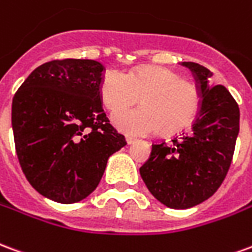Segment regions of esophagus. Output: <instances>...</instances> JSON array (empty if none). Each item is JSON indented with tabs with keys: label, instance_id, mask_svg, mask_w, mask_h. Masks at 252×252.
I'll list each match as a JSON object with an SVG mask.
<instances>
[{
	"label": "esophagus",
	"instance_id": "esophagus-1",
	"mask_svg": "<svg viewBox=\"0 0 252 252\" xmlns=\"http://www.w3.org/2000/svg\"><path fill=\"white\" fill-rule=\"evenodd\" d=\"M126 141H127L128 145H131L137 141V138H135V137H131V135H126Z\"/></svg>",
	"mask_w": 252,
	"mask_h": 252
}]
</instances>
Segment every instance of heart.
Segmentation results:
<instances>
[{
  "label": "heart",
  "instance_id": "obj_1",
  "mask_svg": "<svg viewBox=\"0 0 252 252\" xmlns=\"http://www.w3.org/2000/svg\"><path fill=\"white\" fill-rule=\"evenodd\" d=\"M99 94L111 113L126 109L140 99L141 108L113 117L119 130L134 135L159 128L164 134L180 131L193 121L200 106L196 86L165 67H141L126 75L110 69L102 78Z\"/></svg>",
  "mask_w": 252,
  "mask_h": 252
}]
</instances>
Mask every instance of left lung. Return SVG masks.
<instances>
[{
    "label": "left lung",
    "instance_id": "1",
    "mask_svg": "<svg viewBox=\"0 0 252 252\" xmlns=\"http://www.w3.org/2000/svg\"><path fill=\"white\" fill-rule=\"evenodd\" d=\"M197 82L201 104L190 130L170 144L152 145L139 173L150 193L174 209L192 208L209 199L223 183L239 134V106L224 86L211 84L212 72L183 62Z\"/></svg>",
    "mask_w": 252,
    "mask_h": 252
}]
</instances>
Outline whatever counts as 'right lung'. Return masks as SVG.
Instances as JSON below:
<instances>
[{"mask_svg":"<svg viewBox=\"0 0 252 252\" xmlns=\"http://www.w3.org/2000/svg\"><path fill=\"white\" fill-rule=\"evenodd\" d=\"M103 71L95 60H52L32 71L14 94L20 165L33 188L56 203H78L93 193L108 157L126 145L102 108Z\"/></svg>","mask_w":252,"mask_h":252,"instance_id":"obj_1","label":"right lung"}]
</instances>
